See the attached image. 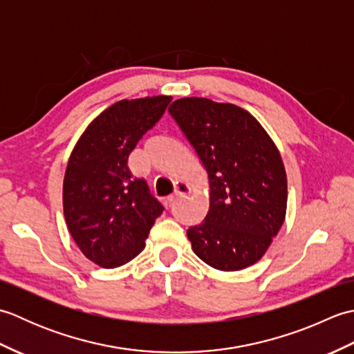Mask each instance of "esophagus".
<instances>
[{"instance_id":"34e87169","label":"esophagus","mask_w":354,"mask_h":354,"mask_svg":"<svg viewBox=\"0 0 354 354\" xmlns=\"http://www.w3.org/2000/svg\"><path fill=\"white\" fill-rule=\"evenodd\" d=\"M187 193H190V185L183 183V181H179V183H176V185H175V193L170 194V196L167 198V202L170 204V202H173L175 199L181 198V196H185Z\"/></svg>"}]
</instances>
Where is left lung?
I'll use <instances>...</instances> for the list:
<instances>
[{"instance_id": "1", "label": "left lung", "mask_w": 354, "mask_h": 354, "mask_svg": "<svg viewBox=\"0 0 354 354\" xmlns=\"http://www.w3.org/2000/svg\"><path fill=\"white\" fill-rule=\"evenodd\" d=\"M169 112L208 175V213L187 231L194 254L225 272L254 265L280 231L288 208V176L275 142L237 104L184 97Z\"/></svg>"}]
</instances>
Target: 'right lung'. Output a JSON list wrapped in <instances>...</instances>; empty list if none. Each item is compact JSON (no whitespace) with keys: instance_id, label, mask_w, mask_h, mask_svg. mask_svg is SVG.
I'll use <instances>...</instances> for the list:
<instances>
[{"instance_id":"1","label":"right lung","mask_w":354,"mask_h":354,"mask_svg":"<svg viewBox=\"0 0 354 354\" xmlns=\"http://www.w3.org/2000/svg\"><path fill=\"white\" fill-rule=\"evenodd\" d=\"M170 95L118 100L80 135L66 164L62 204L66 227L82 254L100 268H118L145 250L162 213L127 158L164 114Z\"/></svg>"}]
</instances>
